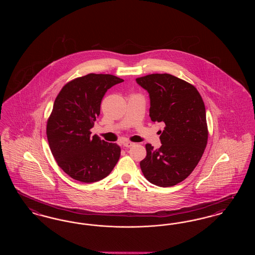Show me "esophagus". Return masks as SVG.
Segmentation results:
<instances>
[{"label":"esophagus","mask_w":255,"mask_h":255,"mask_svg":"<svg viewBox=\"0 0 255 255\" xmlns=\"http://www.w3.org/2000/svg\"><path fill=\"white\" fill-rule=\"evenodd\" d=\"M133 144H134L133 142H131V141H129V140H125V141H123V146H124V147H126V148L132 147Z\"/></svg>","instance_id":"obj_1"}]
</instances>
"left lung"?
Masks as SVG:
<instances>
[{
    "label": "left lung",
    "mask_w": 255,
    "mask_h": 255,
    "mask_svg": "<svg viewBox=\"0 0 255 255\" xmlns=\"http://www.w3.org/2000/svg\"><path fill=\"white\" fill-rule=\"evenodd\" d=\"M149 94L150 118L163 122L158 149L147 143L140 168L147 181L169 187L185 180L197 166L208 137L206 108L194 86L168 73L135 79Z\"/></svg>",
    "instance_id": "1"
}]
</instances>
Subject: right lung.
Masks as SVG:
<instances>
[{
	"instance_id": "1",
	"label": "right lung",
	"mask_w": 255,
	"mask_h": 255,
	"mask_svg": "<svg viewBox=\"0 0 255 255\" xmlns=\"http://www.w3.org/2000/svg\"><path fill=\"white\" fill-rule=\"evenodd\" d=\"M122 81L112 74L89 73L67 83L55 98L47 123L49 148L61 169L78 182L104 179L120 159L121 147L92 136L91 129L105 93Z\"/></svg>"
}]
</instances>
